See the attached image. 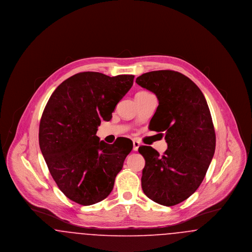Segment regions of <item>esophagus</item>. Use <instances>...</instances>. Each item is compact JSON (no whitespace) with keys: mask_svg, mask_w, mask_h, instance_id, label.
I'll list each match as a JSON object with an SVG mask.
<instances>
[{"mask_svg":"<svg viewBox=\"0 0 252 252\" xmlns=\"http://www.w3.org/2000/svg\"><path fill=\"white\" fill-rule=\"evenodd\" d=\"M140 145H141L140 142L134 140V141H133V150H134V151H137V150L139 149V146H140Z\"/></svg>","mask_w":252,"mask_h":252,"instance_id":"obj_1","label":"esophagus"}]
</instances>
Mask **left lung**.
<instances>
[{
  "mask_svg": "<svg viewBox=\"0 0 252 252\" xmlns=\"http://www.w3.org/2000/svg\"><path fill=\"white\" fill-rule=\"evenodd\" d=\"M136 83L158 100L149 129L164 132L167 150L162 156L142 145L145 159L142 188L156 203L174 206L197 190L216 150V132L207 101L184 74L170 70L145 72Z\"/></svg>",
  "mask_w": 252,
  "mask_h": 252,
  "instance_id": "8db88e82",
  "label": "left lung"
}]
</instances>
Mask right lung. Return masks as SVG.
<instances>
[{"label": "right lung", "mask_w": 252, "mask_h": 252, "mask_svg": "<svg viewBox=\"0 0 252 252\" xmlns=\"http://www.w3.org/2000/svg\"><path fill=\"white\" fill-rule=\"evenodd\" d=\"M134 75L76 73L52 94L43 110L38 141L49 171L60 191L89 206L105 199L133 147L131 140L113 144L96 136L101 121H109L130 90Z\"/></svg>", "instance_id": "add662e5"}]
</instances>
